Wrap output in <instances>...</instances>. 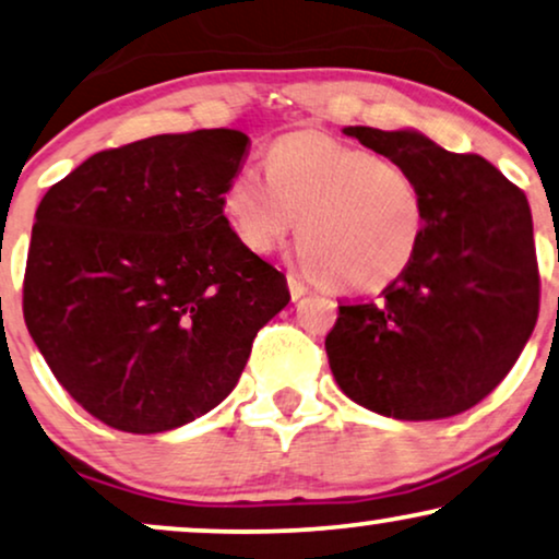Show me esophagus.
Returning a JSON list of instances; mask_svg holds the SVG:
<instances>
[{"mask_svg": "<svg viewBox=\"0 0 559 559\" xmlns=\"http://www.w3.org/2000/svg\"><path fill=\"white\" fill-rule=\"evenodd\" d=\"M287 287H289V297H293V300H300V297L308 293V285H306V282L297 280L295 274H287Z\"/></svg>", "mask_w": 559, "mask_h": 559, "instance_id": "obj_1", "label": "esophagus"}]
</instances>
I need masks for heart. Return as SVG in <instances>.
I'll list each match as a JSON object with an SVG mask.
<instances>
[{"mask_svg":"<svg viewBox=\"0 0 559 559\" xmlns=\"http://www.w3.org/2000/svg\"><path fill=\"white\" fill-rule=\"evenodd\" d=\"M221 213L251 253L277 249L300 215V264L352 293L401 277L429 223L426 194L405 166L321 130L282 135L266 169L238 166L223 187Z\"/></svg>","mask_w":559,"mask_h":559,"instance_id":"b5f03b06","label":"heart"}]
</instances>
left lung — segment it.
Here are the masks:
<instances>
[{"label": "left lung", "instance_id": "left-lung-1", "mask_svg": "<svg viewBox=\"0 0 559 559\" xmlns=\"http://www.w3.org/2000/svg\"><path fill=\"white\" fill-rule=\"evenodd\" d=\"M418 179L426 236L377 300L344 302L325 336L338 388L397 421L473 408L516 365L539 316L526 194L477 154H452L413 130L344 128Z\"/></svg>", "mask_w": 559, "mask_h": 559}]
</instances>
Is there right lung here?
Wrapping results in <instances>:
<instances>
[{
  "instance_id": "1",
  "label": "right lung",
  "mask_w": 559,
  "mask_h": 559,
  "mask_svg": "<svg viewBox=\"0 0 559 559\" xmlns=\"http://www.w3.org/2000/svg\"><path fill=\"white\" fill-rule=\"evenodd\" d=\"M249 154L241 130L99 151L40 200L23 316L50 372L128 433L205 416L236 388L253 336L289 302L285 274L221 213Z\"/></svg>"
}]
</instances>
